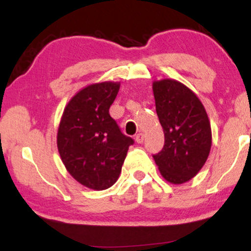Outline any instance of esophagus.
Instances as JSON below:
<instances>
[{
	"mask_svg": "<svg viewBox=\"0 0 251 251\" xmlns=\"http://www.w3.org/2000/svg\"><path fill=\"white\" fill-rule=\"evenodd\" d=\"M144 137H145V135H144L143 133H138L137 135H135V142H137L138 144H142L143 142H144Z\"/></svg>",
	"mask_w": 251,
	"mask_h": 251,
	"instance_id": "34e87169",
	"label": "esophagus"
}]
</instances>
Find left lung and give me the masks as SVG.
I'll return each instance as SVG.
<instances>
[{"label":"left lung","mask_w":251,"mask_h":251,"mask_svg":"<svg viewBox=\"0 0 251 251\" xmlns=\"http://www.w3.org/2000/svg\"><path fill=\"white\" fill-rule=\"evenodd\" d=\"M152 89L165 137L163 150L153 159L164 179L184 184L201 171L209 157L212 135L208 114L198 97L177 80H155Z\"/></svg>","instance_id":"1"}]
</instances>
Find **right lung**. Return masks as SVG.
<instances>
[{"mask_svg": "<svg viewBox=\"0 0 251 251\" xmlns=\"http://www.w3.org/2000/svg\"><path fill=\"white\" fill-rule=\"evenodd\" d=\"M120 82L86 86L66 105L57 128L56 144L66 170L77 183L101 191L119 178L133 139L124 135L108 109Z\"/></svg>", "mask_w": 251, "mask_h": 251, "instance_id": "obj_1", "label": "right lung"}]
</instances>
